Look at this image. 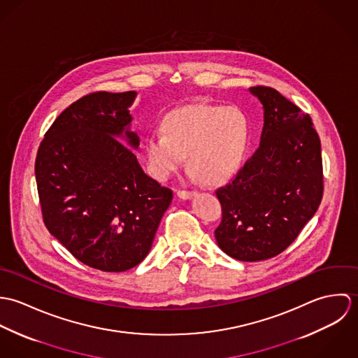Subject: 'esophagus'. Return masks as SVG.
<instances>
[{
    "label": "esophagus",
    "mask_w": 358,
    "mask_h": 358,
    "mask_svg": "<svg viewBox=\"0 0 358 358\" xmlns=\"http://www.w3.org/2000/svg\"><path fill=\"white\" fill-rule=\"evenodd\" d=\"M196 196V192H190V190H179L178 192V197L179 199H182V200H189V199H192V197H194Z\"/></svg>",
    "instance_id": "1"
}]
</instances>
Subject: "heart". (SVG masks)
I'll list each match as a JSON object with an SVG mask.
<instances>
[{"label":"heart","mask_w":358,"mask_h":358,"mask_svg":"<svg viewBox=\"0 0 358 358\" xmlns=\"http://www.w3.org/2000/svg\"><path fill=\"white\" fill-rule=\"evenodd\" d=\"M164 132L146 136L145 153L158 179L180 168L187 155L189 169L205 183H220L241 166L251 139V124L237 107L189 104L171 111Z\"/></svg>","instance_id":"b5f03b06"}]
</instances>
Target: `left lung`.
Masks as SVG:
<instances>
[{
  "mask_svg": "<svg viewBox=\"0 0 358 358\" xmlns=\"http://www.w3.org/2000/svg\"><path fill=\"white\" fill-rule=\"evenodd\" d=\"M264 124L254 155L216 190L222 222L219 248L243 262L281 254L299 236L322 200V158L310 115L270 87H252Z\"/></svg>",
  "mask_w": 358,
  "mask_h": 358,
  "instance_id": "8db88e82",
  "label": "left lung"
}]
</instances>
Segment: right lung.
Here are the masks:
<instances>
[{
    "label": "right lung",
    "instance_id": "add662e5",
    "mask_svg": "<svg viewBox=\"0 0 358 358\" xmlns=\"http://www.w3.org/2000/svg\"><path fill=\"white\" fill-rule=\"evenodd\" d=\"M135 98V91L83 96L53 121L36 158L47 229L76 259L110 273L148 256L172 201V190L146 175L134 153Z\"/></svg>",
    "mask_w": 358,
    "mask_h": 358
}]
</instances>
